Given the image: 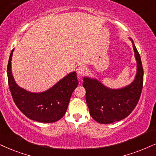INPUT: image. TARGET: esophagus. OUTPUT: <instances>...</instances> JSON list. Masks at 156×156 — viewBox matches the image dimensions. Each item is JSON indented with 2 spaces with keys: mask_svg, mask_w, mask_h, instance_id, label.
<instances>
[{
  "mask_svg": "<svg viewBox=\"0 0 156 156\" xmlns=\"http://www.w3.org/2000/svg\"><path fill=\"white\" fill-rule=\"evenodd\" d=\"M76 71L77 73L79 75V76H83V75H84L86 73V71H87V68L83 65H81V66L78 67Z\"/></svg>",
  "mask_w": 156,
  "mask_h": 156,
  "instance_id": "34e87169",
  "label": "esophagus"
}]
</instances>
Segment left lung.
Instances as JSON below:
<instances>
[{"mask_svg": "<svg viewBox=\"0 0 156 156\" xmlns=\"http://www.w3.org/2000/svg\"><path fill=\"white\" fill-rule=\"evenodd\" d=\"M133 45L137 72L135 80L129 86L112 90L96 80L83 78V86L86 89V100L90 115L98 123L110 124L125 119L138 103L143 90L144 73L140 56L133 41Z\"/></svg>", "mask_w": 156, "mask_h": 156, "instance_id": "obj_1", "label": "left lung"}]
</instances>
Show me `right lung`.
Instances as JSON below:
<instances>
[{"label":"right lung","instance_id":"obj_1","mask_svg":"<svg viewBox=\"0 0 156 156\" xmlns=\"http://www.w3.org/2000/svg\"><path fill=\"white\" fill-rule=\"evenodd\" d=\"M13 51V49L8 62L7 75L9 89L16 105L30 119L44 123L58 121L66 114L73 92L78 85L76 73L68 74L47 91L40 94L28 92L17 86L11 74Z\"/></svg>","mask_w":156,"mask_h":156}]
</instances>
